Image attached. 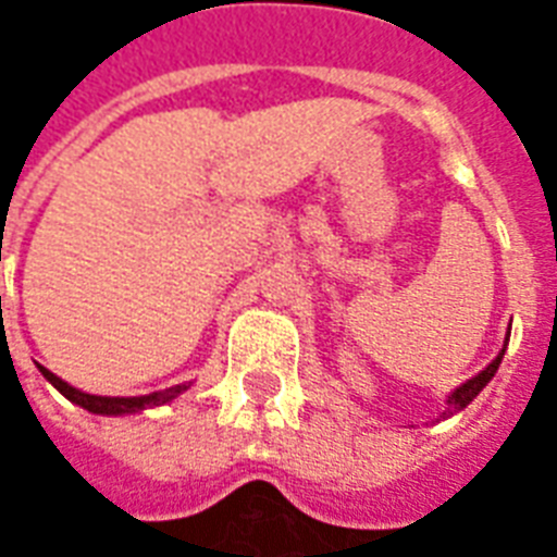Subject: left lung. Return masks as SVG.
Returning <instances> with one entry per match:
<instances>
[{
	"mask_svg": "<svg viewBox=\"0 0 557 557\" xmlns=\"http://www.w3.org/2000/svg\"><path fill=\"white\" fill-rule=\"evenodd\" d=\"M506 344H509V338H506ZM503 356H506V347L500 349V356L494 358L492 364L485 367L483 372H476L474 379H468L466 384H459L457 389H450V396L445 398V410H442L440 419H448V416L459 413V410H466V407L471 405V401H474L476 396H480V389H483L485 384H488V381L494 379V372H497V367H500Z\"/></svg>",
	"mask_w": 557,
	"mask_h": 557,
	"instance_id": "obj_1",
	"label": "left lung"
}]
</instances>
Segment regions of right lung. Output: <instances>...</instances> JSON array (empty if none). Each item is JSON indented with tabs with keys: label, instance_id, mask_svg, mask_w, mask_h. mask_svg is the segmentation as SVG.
<instances>
[{
	"label": "right lung",
	"instance_id": "obj_1",
	"mask_svg": "<svg viewBox=\"0 0 557 557\" xmlns=\"http://www.w3.org/2000/svg\"><path fill=\"white\" fill-rule=\"evenodd\" d=\"M39 372L46 375V381H51L60 393H63L69 401H74L83 410H89L95 416H129V413H144V410H152V407L170 405L173 398H178L185 389H190V381L187 384H176V387L159 389V393H147V396H91V393H83V389L72 387L69 381H63L60 375H54L46 367H39Z\"/></svg>",
	"mask_w": 557,
	"mask_h": 557
}]
</instances>
